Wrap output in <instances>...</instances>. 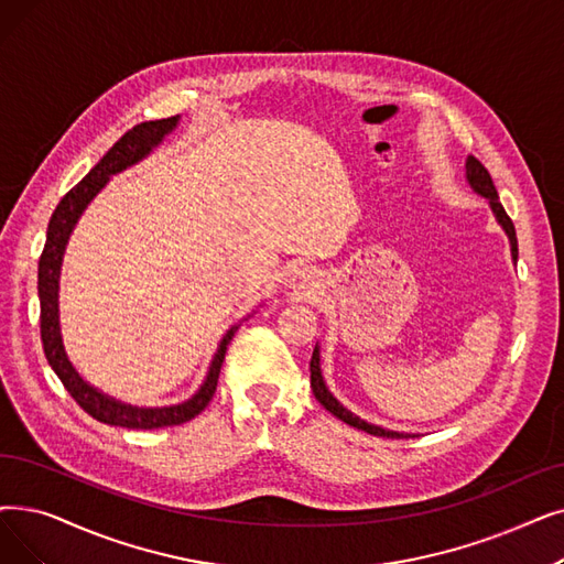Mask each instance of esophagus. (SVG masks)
<instances>
[{"instance_id": "obj_1", "label": "esophagus", "mask_w": 564, "mask_h": 564, "mask_svg": "<svg viewBox=\"0 0 564 564\" xmlns=\"http://www.w3.org/2000/svg\"><path fill=\"white\" fill-rule=\"evenodd\" d=\"M315 283V276L308 267H292L288 272V279H285V285L295 288V290H311Z\"/></svg>"}]
</instances>
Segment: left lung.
<instances>
[{
  "label": "left lung",
  "instance_id": "left-lung-1",
  "mask_svg": "<svg viewBox=\"0 0 564 564\" xmlns=\"http://www.w3.org/2000/svg\"><path fill=\"white\" fill-rule=\"evenodd\" d=\"M465 180H468V184L475 188V193L484 195V198L488 200V205H491V209H494V214H496V218H498V224L502 226V230H505L507 237H509L511 258L517 260V258H519L517 230H513L511 218L507 216V212H505V207H502V203H500V198H498V191H496V186H494L491 175H488V170H486L475 156H468V161H465ZM311 389H313L315 399L321 401V405H323L325 410H329V412L334 414V417H338L340 422H346V424H350V426H355V429H359V431H364V433H371V435H378V437H412V435H408V433L387 431V429H380V426H376V424L364 422V420L357 417V414H352L348 408H343V405L332 397V391H329L327 384H325V378H323V371H321V348H317V346H315L313 357H311Z\"/></svg>",
  "mask_w": 564,
  "mask_h": 564
}]
</instances>
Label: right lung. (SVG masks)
Listing matches in <instances>:
<instances>
[{
	"label": "right lung",
	"mask_w": 564,
	"mask_h": 564,
	"mask_svg": "<svg viewBox=\"0 0 564 564\" xmlns=\"http://www.w3.org/2000/svg\"><path fill=\"white\" fill-rule=\"evenodd\" d=\"M180 124V115L177 117H167V119H156V121H142V124L133 127L121 135L108 154L96 163L89 173L85 175L83 182L73 186L64 198L59 200L57 209L51 216V224H47V235H45V247L39 258V302H41V340H43V352L47 364L53 366V371L66 387L68 394L76 399V403L91 414L94 420H99L110 426H121V429H165V426H180L184 422H191L195 414H200L207 403L212 401L218 373H221V366L226 359L228 343L232 340L235 332L239 325H232L226 336L218 343V350L209 364V371L205 382L195 394L177 405H167V408H138L121 403L89 382L80 378V373L73 369V364L68 361V355L64 350L62 343V332H59V272H62V258L66 251L68 237L76 228L80 214L85 207L94 200V195L99 193L108 180L121 170H127L129 165L142 161L147 154H150L156 144L163 142V138L173 131Z\"/></svg>",
	"instance_id": "obj_1"
}]
</instances>
